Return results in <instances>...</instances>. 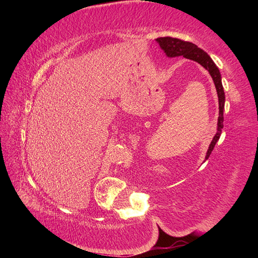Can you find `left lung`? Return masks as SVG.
Here are the masks:
<instances>
[{
	"mask_svg": "<svg viewBox=\"0 0 258 258\" xmlns=\"http://www.w3.org/2000/svg\"><path fill=\"white\" fill-rule=\"evenodd\" d=\"M156 42L158 43L160 49L165 52L166 56L168 58H176V56H184L186 59L194 60L196 62L208 71L209 75L212 76L214 84H215V89L217 92L218 97V118H217V132L214 135L212 140L211 145L208 147L206 157H205V160H207L211 156L212 151L215 147L216 142L220 140L222 128H223V112H224V103H225V94L223 90V85H222V77L221 73L218 71V68L214 61L212 60L211 56H209L206 52L204 50L199 49V47L194 44V43L185 42L182 40H178V38H173V37H159L157 38Z\"/></svg>",
	"mask_w": 258,
	"mask_h": 258,
	"instance_id": "left-lung-1",
	"label": "left lung"
}]
</instances>
